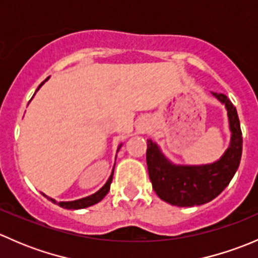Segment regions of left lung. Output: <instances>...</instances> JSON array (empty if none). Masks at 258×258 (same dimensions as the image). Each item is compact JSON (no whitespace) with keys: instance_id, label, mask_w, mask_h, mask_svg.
I'll return each instance as SVG.
<instances>
[{"instance_id":"obj_1","label":"left lung","mask_w":258,"mask_h":258,"mask_svg":"<svg viewBox=\"0 0 258 258\" xmlns=\"http://www.w3.org/2000/svg\"><path fill=\"white\" fill-rule=\"evenodd\" d=\"M227 110L231 142L222 157L207 165H175L152 140H147L146 161L157 196L167 204L192 207L207 204L218 196L235 176L242 155V132L237 111L227 96L212 92Z\"/></svg>"}]
</instances>
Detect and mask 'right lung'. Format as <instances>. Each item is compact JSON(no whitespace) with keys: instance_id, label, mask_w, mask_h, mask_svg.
Here are the masks:
<instances>
[{"instance_id":"1","label":"right lung","mask_w":258,"mask_h":258,"mask_svg":"<svg viewBox=\"0 0 258 258\" xmlns=\"http://www.w3.org/2000/svg\"><path fill=\"white\" fill-rule=\"evenodd\" d=\"M49 79L47 77L45 81H43L42 83H41L40 86H38V88L36 90V92H37L38 90L41 88V86L43 85V83L46 82ZM35 92V93H36ZM122 145L118 146V148H117V151L121 148ZM113 170H114V166H113ZM113 170H112V173H111V176L108 177L107 182H106L105 184H103V187H101L100 189H98L97 192H95L93 195H91V196H87V197H83V199H80V200H75V201H62V202H57L56 200L51 199V197H47L45 194H42L43 196L47 197V200H49L51 202H53V204L58 205L59 207H63V209H67V210H81V209H86V207H90V206H93V205L98 204V202L101 201V200L103 199V197L106 196V195L108 194V191H110V186H111V182H112V176H113Z\"/></svg>"}]
</instances>
